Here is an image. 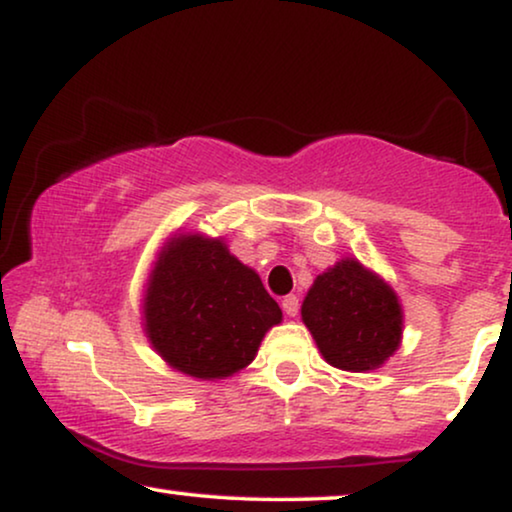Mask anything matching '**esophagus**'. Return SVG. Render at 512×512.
Instances as JSON below:
<instances>
[{
  "label": "esophagus",
  "instance_id": "34e87169",
  "mask_svg": "<svg viewBox=\"0 0 512 512\" xmlns=\"http://www.w3.org/2000/svg\"><path fill=\"white\" fill-rule=\"evenodd\" d=\"M282 307H284V312L289 314V317H296L300 303H298L296 296H286V298L282 300Z\"/></svg>",
  "mask_w": 512,
  "mask_h": 512
}]
</instances>
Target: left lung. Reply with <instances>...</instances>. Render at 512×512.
<instances>
[{
	"label": "left lung",
	"mask_w": 512,
	"mask_h": 512,
	"mask_svg": "<svg viewBox=\"0 0 512 512\" xmlns=\"http://www.w3.org/2000/svg\"><path fill=\"white\" fill-rule=\"evenodd\" d=\"M300 317L324 361L349 373L382 368L403 340V307L396 291L352 256L317 275Z\"/></svg>",
	"instance_id": "1"
}]
</instances>
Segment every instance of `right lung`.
<instances>
[{"label":"right lung","mask_w":512,"mask_h":512,"mask_svg":"<svg viewBox=\"0 0 512 512\" xmlns=\"http://www.w3.org/2000/svg\"><path fill=\"white\" fill-rule=\"evenodd\" d=\"M142 321L167 366L214 382L256 359L265 333L282 324V310L223 237L174 233L146 279Z\"/></svg>","instance_id":"right-lung-1"}]
</instances>
